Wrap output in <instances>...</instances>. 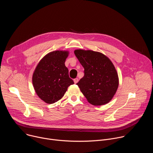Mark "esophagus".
<instances>
[{
	"label": "esophagus",
	"instance_id": "esophagus-1",
	"mask_svg": "<svg viewBox=\"0 0 153 153\" xmlns=\"http://www.w3.org/2000/svg\"><path fill=\"white\" fill-rule=\"evenodd\" d=\"M78 82H79V79H78L77 78H76V79H74V83H75V84H76Z\"/></svg>",
	"mask_w": 153,
	"mask_h": 153
}]
</instances>
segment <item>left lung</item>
Listing matches in <instances>:
<instances>
[{
  "instance_id": "obj_1",
  "label": "left lung",
  "mask_w": 153,
  "mask_h": 153,
  "mask_svg": "<svg viewBox=\"0 0 153 153\" xmlns=\"http://www.w3.org/2000/svg\"><path fill=\"white\" fill-rule=\"evenodd\" d=\"M74 54L84 68V76L77 83L88 102L94 106L110 102L119 86V77L111 60L102 53L76 50Z\"/></svg>"
}]
</instances>
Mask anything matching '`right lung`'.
<instances>
[{
	"mask_svg": "<svg viewBox=\"0 0 153 153\" xmlns=\"http://www.w3.org/2000/svg\"><path fill=\"white\" fill-rule=\"evenodd\" d=\"M68 55V51H51L39 61L34 71V89L39 97L47 103H54L60 100L68 86L74 84L65 65Z\"/></svg>",
	"mask_w": 153,
	"mask_h": 153,
	"instance_id": "1",
	"label": "right lung"
}]
</instances>
